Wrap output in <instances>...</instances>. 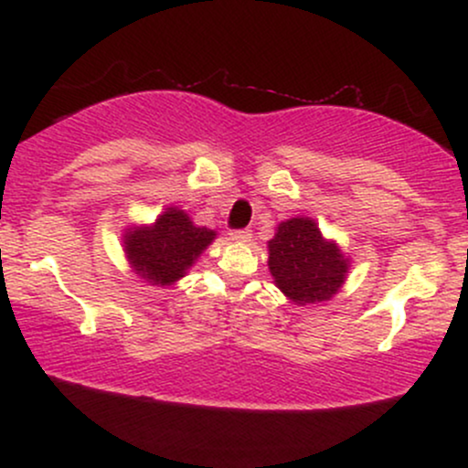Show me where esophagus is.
Masks as SVG:
<instances>
[{
    "instance_id": "obj_1",
    "label": "esophagus",
    "mask_w": 468,
    "mask_h": 468,
    "mask_svg": "<svg viewBox=\"0 0 468 468\" xmlns=\"http://www.w3.org/2000/svg\"><path fill=\"white\" fill-rule=\"evenodd\" d=\"M250 230L249 229H241V230H230L229 238L233 241H239V244H244V241H250Z\"/></svg>"
}]
</instances>
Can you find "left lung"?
<instances>
[{"instance_id": "left-lung-1", "label": "left lung", "mask_w": 468, "mask_h": 468, "mask_svg": "<svg viewBox=\"0 0 468 468\" xmlns=\"http://www.w3.org/2000/svg\"><path fill=\"white\" fill-rule=\"evenodd\" d=\"M268 271L275 286L297 305L330 302L350 272V257L327 239L313 218L297 216L277 224L268 241Z\"/></svg>"}]
</instances>
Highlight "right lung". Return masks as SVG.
I'll use <instances>...</instances> for the list:
<instances>
[{"label": "right lung", "instance_id": "add662e5", "mask_svg": "<svg viewBox=\"0 0 468 468\" xmlns=\"http://www.w3.org/2000/svg\"><path fill=\"white\" fill-rule=\"evenodd\" d=\"M218 238L216 230L193 224L180 207H166L152 224H132L122 233L127 264L147 286H174Z\"/></svg>", "mask_w": 468, "mask_h": 468}]
</instances>
